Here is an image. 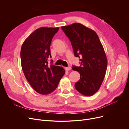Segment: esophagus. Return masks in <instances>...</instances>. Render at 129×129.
<instances>
[{
  "mask_svg": "<svg viewBox=\"0 0 129 129\" xmlns=\"http://www.w3.org/2000/svg\"><path fill=\"white\" fill-rule=\"evenodd\" d=\"M65 70L66 71H70L71 70V67L70 66H68V67H65Z\"/></svg>",
  "mask_w": 129,
  "mask_h": 129,
  "instance_id": "obj_1",
  "label": "esophagus"
}]
</instances>
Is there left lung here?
Masks as SVG:
<instances>
[{"label": "left lung", "instance_id": "1", "mask_svg": "<svg viewBox=\"0 0 129 129\" xmlns=\"http://www.w3.org/2000/svg\"><path fill=\"white\" fill-rule=\"evenodd\" d=\"M61 28L71 41L75 56L80 58V66L72 68L80 75L75 87L82 95L92 96L100 89L106 74L107 60L103 47L96 33L81 24Z\"/></svg>", "mask_w": 129, "mask_h": 129}]
</instances>
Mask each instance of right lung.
<instances>
[{"instance_id": "add662e5", "label": "right lung", "mask_w": 129, "mask_h": 129, "mask_svg": "<svg viewBox=\"0 0 129 129\" xmlns=\"http://www.w3.org/2000/svg\"><path fill=\"white\" fill-rule=\"evenodd\" d=\"M58 27L38 28L25 39L21 47V66L24 74L34 90L40 94L54 91L65 73L62 67L48 65L51 57L50 45Z\"/></svg>"}]
</instances>
